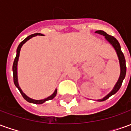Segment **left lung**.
I'll use <instances>...</instances> for the list:
<instances>
[{"mask_svg":"<svg viewBox=\"0 0 131 131\" xmlns=\"http://www.w3.org/2000/svg\"><path fill=\"white\" fill-rule=\"evenodd\" d=\"M96 34H99L102 35L104 36L105 39L109 42V43L112 45V46L114 47V48L115 49L116 52V54L118 55V60H119V64H120V69H121V73H120V77L118 78V81L116 82V85H114V87L113 88V90L110 93L107 95L106 96L103 97L102 99H100V100H97V101L102 102L106 100L107 99H108L110 96L113 95L114 94H115L117 91L120 89L121 86V84H122V82L124 81V78L126 77V60H125V57H124V55L123 54V52L121 51V46H120V44L118 43V41L115 38L112 36H110V35L107 34V33L104 32V31H101V30H98V31H95Z\"/></svg>","mask_w":131,"mask_h":131,"instance_id":"1","label":"left lung"}]
</instances>
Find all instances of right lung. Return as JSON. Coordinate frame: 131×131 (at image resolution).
I'll list each match as a JSON object with an SVG mask.
<instances>
[{
  "label": "right lung",
  "mask_w": 131,
  "mask_h": 131,
  "mask_svg": "<svg viewBox=\"0 0 131 131\" xmlns=\"http://www.w3.org/2000/svg\"><path fill=\"white\" fill-rule=\"evenodd\" d=\"M42 36L41 34H39V33H36V34H31L28 37H27L24 40H22L21 43H19V45L17 47V54H16V57L15 58V60H14V62H13V80H14V83L17 88H18V90L20 92V93L21 94V95L23 96L26 100L27 102H29L30 103H34V104H43L46 101H48V100H50L52 99H53L54 97L56 96L57 95V89H55V91L50 96L48 97L47 98L43 99V100H34V99H31L29 97L26 95L25 94L23 93V91H21V89L19 87L18 83V79H17V62H18V60H19V52H20V50H21V46H23V44L27 42V40H29L30 38H31L32 37H34L36 36Z\"/></svg>",
  "instance_id": "1"
}]
</instances>
